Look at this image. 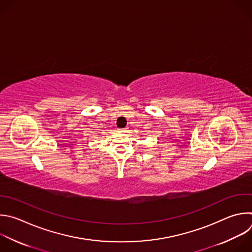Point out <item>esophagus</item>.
<instances>
[{"label":"esophagus","mask_w":252,"mask_h":252,"mask_svg":"<svg viewBox=\"0 0 252 252\" xmlns=\"http://www.w3.org/2000/svg\"><path fill=\"white\" fill-rule=\"evenodd\" d=\"M121 131H122V132H126V131H127V130H126V128H125V129H122Z\"/></svg>","instance_id":"esophagus-1"}]
</instances>
